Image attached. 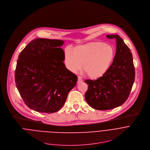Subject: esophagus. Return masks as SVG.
Returning a JSON list of instances; mask_svg holds the SVG:
<instances>
[{
    "mask_svg": "<svg viewBox=\"0 0 150 150\" xmlns=\"http://www.w3.org/2000/svg\"><path fill=\"white\" fill-rule=\"evenodd\" d=\"M83 81V80L81 79V77H78V80H77V83H80Z\"/></svg>",
    "mask_w": 150,
    "mask_h": 150,
    "instance_id": "1",
    "label": "esophagus"
}]
</instances>
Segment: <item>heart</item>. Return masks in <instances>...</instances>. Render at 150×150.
<instances>
[{
    "mask_svg": "<svg viewBox=\"0 0 150 150\" xmlns=\"http://www.w3.org/2000/svg\"><path fill=\"white\" fill-rule=\"evenodd\" d=\"M115 55V50L112 45L102 42H92L76 46L73 52L67 48L64 62L71 72H77L83 66V71L89 79L97 80L109 70Z\"/></svg>",
    "mask_w": 150,
    "mask_h": 150,
    "instance_id": "obj_1",
    "label": "heart"
}]
</instances>
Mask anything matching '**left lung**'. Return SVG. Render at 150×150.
<instances>
[{"instance_id": "obj_1", "label": "left lung", "mask_w": 150, "mask_h": 150, "mask_svg": "<svg viewBox=\"0 0 150 150\" xmlns=\"http://www.w3.org/2000/svg\"><path fill=\"white\" fill-rule=\"evenodd\" d=\"M115 38L116 50L113 62L107 73L96 80H87L85 94L87 103L97 110H109L122 105L128 98L135 80V68L130 49L117 34L108 35Z\"/></svg>"}]
</instances>
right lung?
<instances>
[{
    "instance_id": "1",
    "label": "right lung",
    "mask_w": 150,
    "mask_h": 150,
    "mask_svg": "<svg viewBox=\"0 0 150 150\" xmlns=\"http://www.w3.org/2000/svg\"><path fill=\"white\" fill-rule=\"evenodd\" d=\"M64 41L37 38L21 52L15 79L25 104L37 112L53 113L65 103L77 77L63 63Z\"/></svg>"
}]
</instances>
